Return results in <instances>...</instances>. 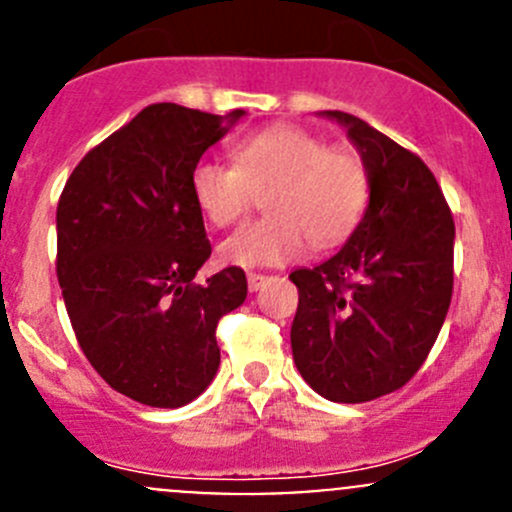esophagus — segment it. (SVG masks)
Listing matches in <instances>:
<instances>
[{"mask_svg":"<svg viewBox=\"0 0 512 512\" xmlns=\"http://www.w3.org/2000/svg\"><path fill=\"white\" fill-rule=\"evenodd\" d=\"M267 280H270V277L257 275V272H250V275H247V287H250V292H257V289L265 287Z\"/></svg>","mask_w":512,"mask_h":512,"instance_id":"34e87169","label":"esophagus"}]
</instances>
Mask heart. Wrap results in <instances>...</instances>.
Wrapping results in <instances>:
<instances>
[{
	"label": "heart",
	"instance_id": "1",
	"mask_svg": "<svg viewBox=\"0 0 512 512\" xmlns=\"http://www.w3.org/2000/svg\"><path fill=\"white\" fill-rule=\"evenodd\" d=\"M235 165L200 160L190 175L198 210L210 225L237 223L265 193L267 218L242 225L218 247L220 262L242 270L299 260L312 242L329 250L359 225L369 175L352 148H327L299 126H270L232 148Z\"/></svg>",
	"mask_w": 512,
	"mask_h": 512
}]
</instances>
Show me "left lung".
I'll list each match as a JSON object with an SVG mask.
<instances>
[{"label": "left lung", "instance_id": "obj_1", "mask_svg": "<svg viewBox=\"0 0 512 512\" xmlns=\"http://www.w3.org/2000/svg\"><path fill=\"white\" fill-rule=\"evenodd\" d=\"M337 121L369 175V205L342 250L289 275L299 289L292 356L337 404L401 389L436 344L453 294L451 210L421 158L344 111Z\"/></svg>", "mask_w": 512, "mask_h": 512}]
</instances>
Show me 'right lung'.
I'll return each instance as SVG.
<instances>
[{"instance_id":"1","label":"right lung","mask_w":512,"mask_h":512,"mask_svg":"<svg viewBox=\"0 0 512 512\" xmlns=\"http://www.w3.org/2000/svg\"><path fill=\"white\" fill-rule=\"evenodd\" d=\"M153 103L86 153L56 208V275L86 359L138 404L178 409L220 366L215 327L247 280L227 267L195 285L210 257L190 175L240 118Z\"/></svg>"}]
</instances>
